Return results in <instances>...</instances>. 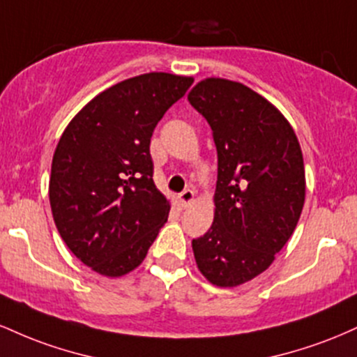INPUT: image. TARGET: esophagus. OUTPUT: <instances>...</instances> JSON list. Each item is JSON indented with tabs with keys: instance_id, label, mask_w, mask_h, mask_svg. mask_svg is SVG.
Returning a JSON list of instances; mask_svg holds the SVG:
<instances>
[{
	"instance_id": "esophagus-1",
	"label": "esophagus",
	"mask_w": 357,
	"mask_h": 357,
	"mask_svg": "<svg viewBox=\"0 0 357 357\" xmlns=\"http://www.w3.org/2000/svg\"><path fill=\"white\" fill-rule=\"evenodd\" d=\"M192 199H195V191H192V190H184L181 195L178 196V202H179V204H181V206H188V204H190Z\"/></svg>"
}]
</instances>
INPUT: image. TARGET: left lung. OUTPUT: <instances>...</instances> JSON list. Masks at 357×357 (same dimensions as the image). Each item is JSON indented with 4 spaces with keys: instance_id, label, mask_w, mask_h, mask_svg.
Here are the masks:
<instances>
[{
    "instance_id": "left-lung-1",
    "label": "left lung",
    "mask_w": 357,
    "mask_h": 357,
    "mask_svg": "<svg viewBox=\"0 0 357 357\" xmlns=\"http://www.w3.org/2000/svg\"><path fill=\"white\" fill-rule=\"evenodd\" d=\"M218 153L215 220L192 240L211 284L236 287L270 267L292 236L305 199L304 159L287 119L247 85L199 82L188 96Z\"/></svg>"
}]
</instances>
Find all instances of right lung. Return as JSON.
I'll return each mask as SVG.
<instances>
[{
    "label": "right lung",
    "mask_w": 357,
    "mask_h": 357,
    "mask_svg": "<svg viewBox=\"0 0 357 357\" xmlns=\"http://www.w3.org/2000/svg\"><path fill=\"white\" fill-rule=\"evenodd\" d=\"M191 84L162 72L124 80L90 100L61 134L48 188L53 220L73 255L102 275L141 265L167 220L151 137Z\"/></svg>",
    "instance_id": "1"
}]
</instances>
